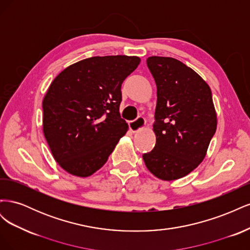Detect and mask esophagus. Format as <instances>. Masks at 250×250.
I'll use <instances>...</instances> for the list:
<instances>
[{"label":"esophagus","instance_id":"esophagus-1","mask_svg":"<svg viewBox=\"0 0 250 250\" xmlns=\"http://www.w3.org/2000/svg\"><path fill=\"white\" fill-rule=\"evenodd\" d=\"M146 124V121L143 117H138L134 121H130L128 125H129V129L132 132H138L139 130L143 129L144 126Z\"/></svg>","mask_w":250,"mask_h":250}]
</instances>
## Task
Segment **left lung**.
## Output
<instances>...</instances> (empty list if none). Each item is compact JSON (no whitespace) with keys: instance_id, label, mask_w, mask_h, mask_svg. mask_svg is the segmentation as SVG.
Instances as JSON below:
<instances>
[{"instance_id":"left-lung-1","label":"left lung","mask_w":250,"mask_h":250,"mask_svg":"<svg viewBox=\"0 0 250 250\" xmlns=\"http://www.w3.org/2000/svg\"><path fill=\"white\" fill-rule=\"evenodd\" d=\"M147 65L157 89L156 143L143 158L154 176L175 180L197 168L207 155L217 129L213 97L208 83L175 58L151 56Z\"/></svg>"}]
</instances>
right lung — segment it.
<instances>
[{
    "label": "right lung",
    "mask_w": 250,
    "mask_h": 250,
    "mask_svg": "<svg viewBox=\"0 0 250 250\" xmlns=\"http://www.w3.org/2000/svg\"><path fill=\"white\" fill-rule=\"evenodd\" d=\"M138 56H95L67 66L42 100V131L57 164L87 177L103 167L128 124L120 116L121 86Z\"/></svg>",
    "instance_id": "obj_1"
}]
</instances>
